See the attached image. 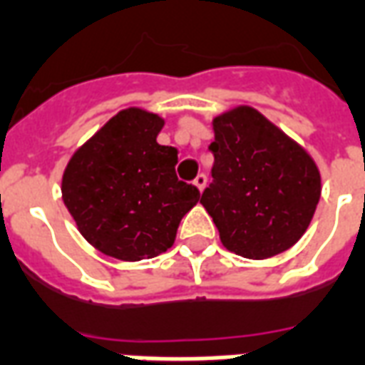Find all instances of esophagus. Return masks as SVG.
Instances as JSON below:
<instances>
[{
  "label": "esophagus",
  "instance_id": "34e87169",
  "mask_svg": "<svg viewBox=\"0 0 365 365\" xmlns=\"http://www.w3.org/2000/svg\"><path fill=\"white\" fill-rule=\"evenodd\" d=\"M195 185H197V189L199 191H202V189L207 187V174H199V176L195 178Z\"/></svg>",
  "mask_w": 365,
  "mask_h": 365
}]
</instances>
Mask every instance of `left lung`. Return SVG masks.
Here are the masks:
<instances>
[{
    "label": "left lung",
    "instance_id": "8db88e82",
    "mask_svg": "<svg viewBox=\"0 0 365 365\" xmlns=\"http://www.w3.org/2000/svg\"><path fill=\"white\" fill-rule=\"evenodd\" d=\"M212 182L201 195L227 250L262 260L291 249L322 195L314 158L252 107L212 120Z\"/></svg>",
    "mask_w": 365,
    "mask_h": 365
}]
</instances>
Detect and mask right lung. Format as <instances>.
Returning <instances> with one entry per match:
<instances>
[{"instance_id": "add662e5", "label": "right lung", "mask_w": 365, "mask_h": 365, "mask_svg": "<svg viewBox=\"0 0 365 365\" xmlns=\"http://www.w3.org/2000/svg\"><path fill=\"white\" fill-rule=\"evenodd\" d=\"M164 120L130 107L68 160L63 201L83 239L107 257L138 262L166 252L201 193L176 176L178 149L158 145Z\"/></svg>"}]
</instances>
